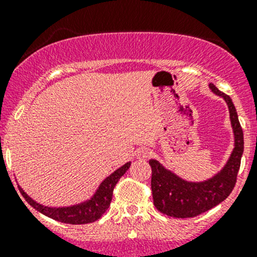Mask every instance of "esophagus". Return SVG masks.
Here are the masks:
<instances>
[{
    "label": "esophagus",
    "instance_id": "obj_1",
    "mask_svg": "<svg viewBox=\"0 0 257 257\" xmlns=\"http://www.w3.org/2000/svg\"><path fill=\"white\" fill-rule=\"evenodd\" d=\"M150 155H152V152H150L148 148H141V149L137 152V157H138V159H141V160L148 159Z\"/></svg>",
    "mask_w": 257,
    "mask_h": 257
}]
</instances>
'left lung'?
<instances>
[{"label":"left lung","instance_id":"8db88e82","mask_svg":"<svg viewBox=\"0 0 257 257\" xmlns=\"http://www.w3.org/2000/svg\"><path fill=\"white\" fill-rule=\"evenodd\" d=\"M212 92L226 100L235 133V149L226 167L216 177L204 183H188L168 172L155 160L152 168V191L155 208L168 216L185 219L194 217L219 205L234 190L243 152V133L231 98L210 83Z\"/></svg>","mask_w":257,"mask_h":257}]
</instances>
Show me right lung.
Masks as SVG:
<instances>
[{
  "label": "right lung",
  "mask_w": 257,
  "mask_h": 257,
  "mask_svg": "<svg viewBox=\"0 0 257 257\" xmlns=\"http://www.w3.org/2000/svg\"><path fill=\"white\" fill-rule=\"evenodd\" d=\"M129 167H131V163H126L125 165L119 168L116 172H114L110 177L105 179L102 185L99 186L97 193H95V195L90 200L79 204V205L69 206V208H48V206H43L33 201L21 188L20 191L23 198L26 199V201L32 208L38 210V211L42 212L46 216L51 217V219L64 222V224H89V222L99 219L104 214L105 210L109 208L110 201H112L113 198L114 186L116 185L119 179L123 177L124 173L129 169Z\"/></svg>",
  "instance_id": "1"
}]
</instances>
